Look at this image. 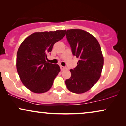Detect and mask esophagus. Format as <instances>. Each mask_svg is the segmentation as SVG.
<instances>
[{
	"label": "esophagus",
	"instance_id": "obj_1",
	"mask_svg": "<svg viewBox=\"0 0 126 126\" xmlns=\"http://www.w3.org/2000/svg\"><path fill=\"white\" fill-rule=\"evenodd\" d=\"M60 69H61V70H65V69H66V67H64V66H60Z\"/></svg>",
	"mask_w": 126,
	"mask_h": 126
}]
</instances>
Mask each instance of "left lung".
<instances>
[{
	"label": "left lung",
	"mask_w": 126,
	"mask_h": 126,
	"mask_svg": "<svg viewBox=\"0 0 126 126\" xmlns=\"http://www.w3.org/2000/svg\"><path fill=\"white\" fill-rule=\"evenodd\" d=\"M66 38L72 54L79 58L77 66L70 69L71 77L65 81L67 88L75 94L91 89L100 77L104 58L99 42L81 29L66 30Z\"/></svg>",
	"instance_id": "obj_1"
}]
</instances>
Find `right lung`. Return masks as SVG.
Returning <instances> with one entry per match:
<instances>
[{
	"label": "right lung",
	"mask_w": 126,
	"mask_h": 126,
	"mask_svg": "<svg viewBox=\"0 0 126 126\" xmlns=\"http://www.w3.org/2000/svg\"><path fill=\"white\" fill-rule=\"evenodd\" d=\"M66 30L38 32L31 34L19 47L16 69L24 85L34 93L47 92L60 72L57 64L46 61L55 43L63 39Z\"/></svg>",
	"instance_id": "right-lung-1"
}]
</instances>
